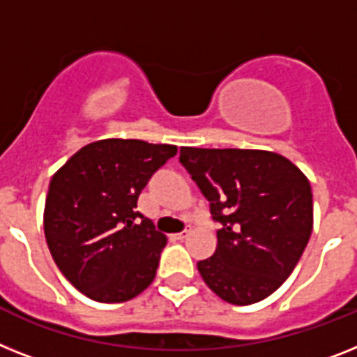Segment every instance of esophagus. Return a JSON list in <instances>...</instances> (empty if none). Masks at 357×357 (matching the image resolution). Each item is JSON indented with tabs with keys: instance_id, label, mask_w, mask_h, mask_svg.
Segmentation results:
<instances>
[{
	"instance_id": "obj_1",
	"label": "esophagus",
	"mask_w": 357,
	"mask_h": 357,
	"mask_svg": "<svg viewBox=\"0 0 357 357\" xmlns=\"http://www.w3.org/2000/svg\"><path fill=\"white\" fill-rule=\"evenodd\" d=\"M190 230H192V227L188 225V227H185V230H181V232H178V234H176V238H178V239H185L188 234H190Z\"/></svg>"
}]
</instances>
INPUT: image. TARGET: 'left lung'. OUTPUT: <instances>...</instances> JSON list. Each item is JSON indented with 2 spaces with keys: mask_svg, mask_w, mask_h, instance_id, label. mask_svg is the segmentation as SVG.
<instances>
[{
  "mask_svg": "<svg viewBox=\"0 0 357 357\" xmlns=\"http://www.w3.org/2000/svg\"><path fill=\"white\" fill-rule=\"evenodd\" d=\"M179 161L211 202L218 247L197 261L206 287L232 305L268 298L292 274L312 234V190L283 155L181 146Z\"/></svg>",
  "mask_w": 357,
  "mask_h": 357,
  "instance_id": "1",
  "label": "left lung"
}]
</instances>
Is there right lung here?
<instances>
[{"label": "right lung", "instance_id": "obj_1", "mask_svg": "<svg viewBox=\"0 0 357 357\" xmlns=\"http://www.w3.org/2000/svg\"><path fill=\"white\" fill-rule=\"evenodd\" d=\"M176 145L142 139L89 143L54 174L45 202L47 245L86 298L123 303L154 280L167 236L137 212V197Z\"/></svg>", "mask_w": 357, "mask_h": 357}]
</instances>
